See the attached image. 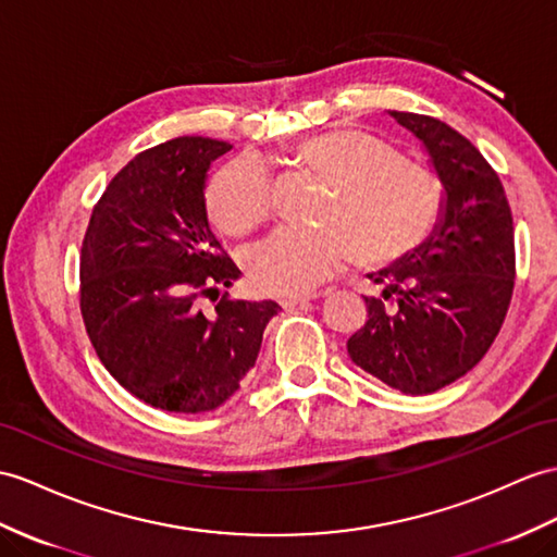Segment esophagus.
Wrapping results in <instances>:
<instances>
[{
	"label": "esophagus",
	"mask_w": 557,
	"mask_h": 557,
	"mask_svg": "<svg viewBox=\"0 0 557 557\" xmlns=\"http://www.w3.org/2000/svg\"><path fill=\"white\" fill-rule=\"evenodd\" d=\"M311 297H317V295H283L281 300H278V305H281L283 309H290V307H297V305H305V302H309Z\"/></svg>",
	"instance_id": "1"
}]
</instances>
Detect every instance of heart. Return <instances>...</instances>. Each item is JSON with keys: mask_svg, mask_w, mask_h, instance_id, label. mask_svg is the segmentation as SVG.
<instances>
[{"mask_svg": "<svg viewBox=\"0 0 557 557\" xmlns=\"http://www.w3.org/2000/svg\"><path fill=\"white\" fill-rule=\"evenodd\" d=\"M295 168L319 176L323 196L317 228H278L246 255L250 283L269 295L309 293L335 276L357 252L361 262L385 264L418 248L440 210V180L425 162L404 158L375 134L343 127L290 146ZM212 224L243 236L274 212V191L262 162L234 158L206 188Z\"/></svg>", "mask_w": 557, "mask_h": 557, "instance_id": "heart-1", "label": "heart"}]
</instances>
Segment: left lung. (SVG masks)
<instances>
[{"label": "left lung", "mask_w": 557, "mask_h": 557, "mask_svg": "<svg viewBox=\"0 0 557 557\" xmlns=\"http://www.w3.org/2000/svg\"><path fill=\"white\" fill-rule=\"evenodd\" d=\"M425 144L446 188L435 236L371 274L369 321L347 341L366 373L406 395H430L478 363L504 325L515 286V228L496 170L463 134L418 113H389Z\"/></svg>", "instance_id": "8db88e82"}]
</instances>
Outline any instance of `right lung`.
<instances>
[{
	"mask_svg": "<svg viewBox=\"0 0 557 557\" xmlns=\"http://www.w3.org/2000/svg\"><path fill=\"white\" fill-rule=\"evenodd\" d=\"M228 148L208 137L146 148L106 186L79 252V311L94 351L129 395L160 411L220 409L281 311L222 293L240 271L210 232L202 184Z\"/></svg>",
	"mask_w": 557,
	"mask_h": 557,
	"instance_id": "1",
	"label": "right lung"
}]
</instances>
